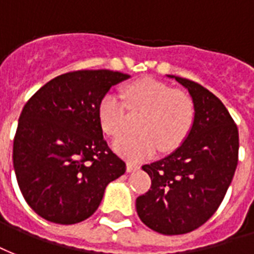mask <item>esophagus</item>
Returning a JSON list of instances; mask_svg holds the SVG:
<instances>
[{"label": "esophagus", "instance_id": "obj_1", "mask_svg": "<svg viewBox=\"0 0 254 254\" xmlns=\"http://www.w3.org/2000/svg\"><path fill=\"white\" fill-rule=\"evenodd\" d=\"M136 169H139V165H136L134 162H127V172H134Z\"/></svg>", "mask_w": 254, "mask_h": 254}]
</instances>
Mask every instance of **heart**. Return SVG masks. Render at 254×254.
Returning a JSON list of instances; mask_svg holds the SVG:
<instances>
[{"mask_svg":"<svg viewBox=\"0 0 254 254\" xmlns=\"http://www.w3.org/2000/svg\"><path fill=\"white\" fill-rule=\"evenodd\" d=\"M123 97L125 103L112 92L104 94L97 105V116L104 132L115 136L127 123L126 107L134 114L142 112L136 123L139 132L122 134L112 143L115 151L128 160L149 158L160 147L162 151L177 149L193 127V100L161 81L143 78L131 82L123 89Z\"/></svg>","mask_w":254,"mask_h":254,"instance_id":"b5f03b06","label":"heart"}]
</instances>
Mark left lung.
<instances>
[{
  "label": "left lung",
  "mask_w": 254,
  "mask_h": 254,
  "mask_svg": "<svg viewBox=\"0 0 254 254\" xmlns=\"http://www.w3.org/2000/svg\"><path fill=\"white\" fill-rule=\"evenodd\" d=\"M168 77L188 89L195 123L172 154L142 166L151 187L136 199V212L151 230L177 236L215 214L236 172L240 140L234 120L215 94L190 79Z\"/></svg>",
  "instance_id": "obj_1"
}]
</instances>
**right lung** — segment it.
<instances>
[{
    "instance_id": "obj_1",
    "label": "right lung",
    "mask_w": 254,
    "mask_h": 254,
    "mask_svg": "<svg viewBox=\"0 0 254 254\" xmlns=\"http://www.w3.org/2000/svg\"><path fill=\"white\" fill-rule=\"evenodd\" d=\"M129 78L112 70H77L42 86L24 105L13 142V168L24 199L59 225L85 221L99 208L126 164L107 145L97 105Z\"/></svg>"
}]
</instances>
